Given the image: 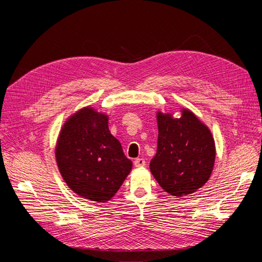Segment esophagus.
<instances>
[{"label":"esophagus","mask_w":262,"mask_h":262,"mask_svg":"<svg viewBox=\"0 0 262 262\" xmlns=\"http://www.w3.org/2000/svg\"><path fill=\"white\" fill-rule=\"evenodd\" d=\"M133 164H134V166H136V167H144L145 160H144V158H137Z\"/></svg>","instance_id":"obj_1"}]
</instances>
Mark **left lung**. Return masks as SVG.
<instances>
[{"label":"left lung","mask_w":262,"mask_h":262,"mask_svg":"<svg viewBox=\"0 0 262 262\" xmlns=\"http://www.w3.org/2000/svg\"><path fill=\"white\" fill-rule=\"evenodd\" d=\"M180 118L157 113V152L149 169L171 195L193 193L211 176L215 144L211 131L194 114L182 109Z\"/></svg>","instance_id":"left-lung-1"}]
</instances>
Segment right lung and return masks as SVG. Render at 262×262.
I'll return each instance as SVG.
<instances>
[{
  "label": "right lung",
  "instance_id": "add662e5",
  "mask_svg": "<svg viewBox=\"0 0 262 262\" xmlns=\"http://www.w3.org/2000/svg\"><path fill=\"white\" fill-rule=\"evenodd\" d=\"M61 176L75 193L109 201L132 169V162L108 128V116L85 107L62 126L55 147Z\"/></svg>",
  "mask_w": 262,
  "mask_h": 262
}]
</instances>
